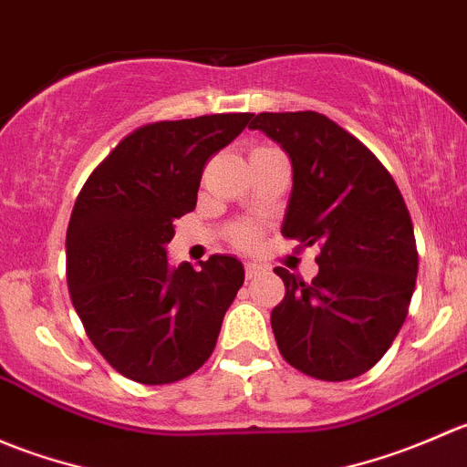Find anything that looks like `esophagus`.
<instances>
[{
  "instance_id": "obj_1",
  "label": "esophagus",
  "mask_w": 467,
  "mask_h": 467,
  "mask_svg": "<svg viewBox=\"0 0 467 467\" xmlns=\"http://www.w3.org/2000/svg\"><path fill=\"white\" fill-rule=\"evenodd\" d=\"M244 271H246V277L251 280V277H255L257 273L264 271V266H262V264H257V262H248L246 266H244Z\"/></svg>"
}]
</instances>
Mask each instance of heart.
<instances>
[{
	"label": "heart",
	"instance_id": "b5f03b06",
	"mask_svg": "<svg viewBox=\"0 0 467 467\" xmlns=\"http://www.w3.org/2000/svg\"><path fill=\"white\" fill-rule=\"evenodd\" d=\"M260 239V230L255 225H239L233 233V242L237 244L239 248H253Z\"/></svg>",
	"mask_w": 467,
	"mask_h": 467
}]
</instances>
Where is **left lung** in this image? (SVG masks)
I'll list each match as a JSON object with an SVG mask.
<instances>
[{
	"mask_svg": "<svg viewBox=\"0 0 467 467\" xmlns=\"http://www.w3.org/2000/svg\"><path fill=\"white\" fill-rule=\"evenodd\" d=\"M251 129L294 169L282 234L321 246L312 282L275 268L286 289L271 312L280 355L309 378H359L398 337L416 289L407 203L373 150L321 112H260Z\"/></svg>",
	"mask_w": 467,
	"mask_h": 467,
	"instance_id": "obj_1",
	"label": "left lung"
}]
</instances>
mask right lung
Returning <instances> with one entry per match:
<instances>
[{
  "mask_svg": "<svg viewBox=\"0 0 467 467\" xmlns=\"http://www.w3.org/2000/svg\"><path fill=\"white\" fill-rule=\"evenodd\" d=\"M251 112L155 121L126 135L89 173L67 225L72 305L103 359L140 384H171L210 359L244 285L237 257L201 271L167 262L173 221L196 207L207 160Z\"/></svg>",
  "mask_w": 467,
  "mask_h": 467,
  "instance_id": "right-lung-1",
  "label": "right lung"
}]
</instances>
